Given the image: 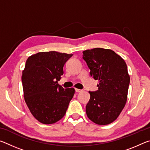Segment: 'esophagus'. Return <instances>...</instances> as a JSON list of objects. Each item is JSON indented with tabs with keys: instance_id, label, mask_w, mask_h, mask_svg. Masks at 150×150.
Wrapping results in <instances>:
<instances>
[{
	"instance_id": "34e87169",
	"label": "esophagus",
	"mask_w": 150,
	"mask_h": 150,
	"mask_svg": "<svg viewBox=\"0 0 150 150\" xmlns=\"http://www.w3.org/2000/svg\"><path fill=\"white\" fill-rule=\"evenodd\" d=\"M75 91L77 93H80V92H81V91H82V90H81V89H78V88H75Z\"/></svg>"
}]
</instances>
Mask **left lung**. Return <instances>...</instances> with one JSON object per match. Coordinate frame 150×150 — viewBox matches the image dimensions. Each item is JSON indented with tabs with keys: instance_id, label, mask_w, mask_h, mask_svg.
<instances>
[{
	"instance_id": "1",
	"label": "left lung",
	"mask_w": 150,
	"mask_h": 150,
	"mask_svg": "<svg viewBox=\"0 0 150 150\" xmlns=\"http://www.w3.org/2000/svg\"><path fill=\"white\" fill-rule=\"evenodd\" d=\"M83 54L91 76L99 81L97 91H88L91 97L86 113L95 124H110L120 115L127 100L130 76L126 63L108 49L94 48Z\"/></svg>"
}]
</instances>
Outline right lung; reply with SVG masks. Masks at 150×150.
Listing matches in <instances>:
<instances>
[{"label":"right lung","mask_w":150,"mask_h":150,"mask_svg":"<svg viewBox=\"0 0 150 150\" xmlns=\"http://www.w3.org/2000/svg\"><path fill=\"white\" fill-rule=\"evenodd\" d=\"M72 55L52 51L28 58L22 75L24 100L32 115L41 123H55L65 115L75 89L63 88L57 81Z\"/></svg>","instance_id":"add662e5"}]
</instances>
